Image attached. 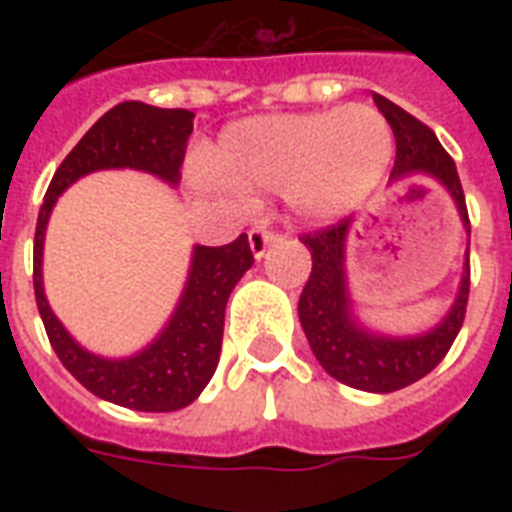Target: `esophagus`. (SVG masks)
<instances>
[{
  "instance_id": "obj_1",
  "label": "esophagus",
  "mask_w": 512,
  "mask_h": 512,
  "mask_svg": "<svg viewBox=\"0 0 512 512\" xmlns=\"http://www.w3.org/2000/svg\"><path fill=\"white\" fill-rule=\"evenodd\" d=\"M279 239H281V233L271 231L268 225H255V228L249 231V247H252V255L260 260V257H263Z\"/></svg>"
}]
</instances>
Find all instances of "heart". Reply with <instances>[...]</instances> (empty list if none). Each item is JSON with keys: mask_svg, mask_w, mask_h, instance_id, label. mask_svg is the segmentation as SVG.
<instances>
[{"mask_svg": "<svg viewBox=\"0 0 512 512\" xmlns=\"http://www.w3.org/2000/svg\"><path fill=\"white\" fill-rule=\"evenodd\" d=\"M390 159L388 119L356 103L231 124L207 156V167L231 185L281 191L297 215L327 223L372 196Z\"/></svg>", "mask_w": 512, "mask_h": 512, "instance_id": "heart-1", "label": "heart"}]
</instances>
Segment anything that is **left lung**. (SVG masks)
Returning <instances> with one entry per match:
<instances>
[{"label":"left lung","instance_id":"left-lung-1","mask_svg":"<svg viewBox=\"0 0 512 512\" xmlns=\"http://www.w3.org/2000/svg\"><path fill=\"white\" fill-rule=\"evenodd\" d=\"M374 106L388 119L393 138H396V162H393L390 180H401L409 175H428L438 180L452 193L462 225L470 236L460 175H457L452 156L438 143L436 132L377 92H374ZM350 223L353 217H345L329 228L300 236L305 247L311 249L313 268L297 303V313H300L305 337L311 342L313 356L319 358V364L335 380L356 390H369V393H393L433 372L452 348L454 337L465 321V308H468L470 249L465 252V268H462L457 297L436 327L417 337L377 335L358 324L353 316V305H350L348 281H345V239H348Z\"/></svg>","mask_w":512,"mask_h":512}]
</instances>
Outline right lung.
Returning a JSON list of instances; mask_svg holds the SVG:
<instances>
[{"label": "right lung", "mask_w": 512, "mask_h": 512, "mask_svg": "<svg viewBox=\"0 0 512 512\" xmlns=\"http://www.w3.org/2000/svg\"><path fill=\"white\" fill-rule=\"evenodd\" d=\"M191 132L193 114L185 108H156L140 100L119 103L92 124L55 170L36 220L34 295L52 350L90 393L135 412H177L207 388L223 348L225 303L255 263L247 233L225 247H193L183 297L162 335L130 358H103L68 335L44 297V231L60 193L90 172L130 167L170 185L180 183Z\"/></svg>", "instance_id": "1"}]
</instances>
